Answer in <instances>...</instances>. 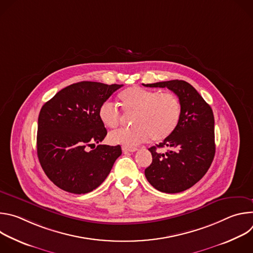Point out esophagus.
Listing matches in <instances>:
<instances>
[{"label": "esophagus", "instance_id": "34e87169", "mask_svg": "<svg viewBox=\"0 0 253 253\" xmlns=\"http://www.w3.org/2000/svg\"><path fill=\"white\" fill-rule=\"evenodd\" d=\"M122 150L124 152H135L137 151L138 149L135 148V147H128V146H122Z\"/></svg>", "mask_w": 253, "mask_h": 253}]
</instances>
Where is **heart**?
Wrapping results in <instances>:
<instances>
[{"instance_id": "obj_1", "label": "heart", "mask_w": 253, "mask_h": 253, "mask_svg": "<svg viewBox=\"0 0 253 253\" xmlns=\"http://www.w3.org/2000/svg\"><path fill=\"white\" fill-rule=\"evenodd\" d=\"M119 101L125 114H132V127L120 128L109 134L112 144L133 147L152 139L166 140L177 128L181 118L182 106L177 95L160 93L142 87H130L119 94ZM101 123L107 128H115L121 121L120 111L110 102H103L98 109Z\"/></svg>"}]
</instances>
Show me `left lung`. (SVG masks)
Wrapping results in <instances>:
<instances>
[{
	"label": "left lung",
	"mask_w": 253,
	"mask_h": 253,
	"mask_svg": "<svg viewBox=\"0 0 253 253\" xmlns=\"http://www.w3.org/2000/svg\"><path fill=\"white\" fill-rule=\"evenodd\" d=\"M146 87H166L174 92L181 102L182 112L175 131L158 145L149 148L152 163L145 169V176L161 192H182L199 181L213 161L212 109L195 88L185 81L171 80L147 84ZM159 148L168 150L161 154Z\"/></svg>",
	"instance_id": "1"
}]
</instances>
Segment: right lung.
<instances>
[{"label": "right lung", "instance_id": "1", "mask_svg": "<svg viewBox=\"0 0 253 253\" xmlns=\"http://www.w3.org/2000/svg\"><path fill=\"white\" fill-rule=\"evenodd\" d=\"M122 86L83 81L62 89L43 105L37 153L44 172L59 188L74 194L93 191L122 154L120 145L99 144L107 130L98 116L99 106Z\"/></svg>", "mask_w": 253, "mask_h": 253}]
</instances>
